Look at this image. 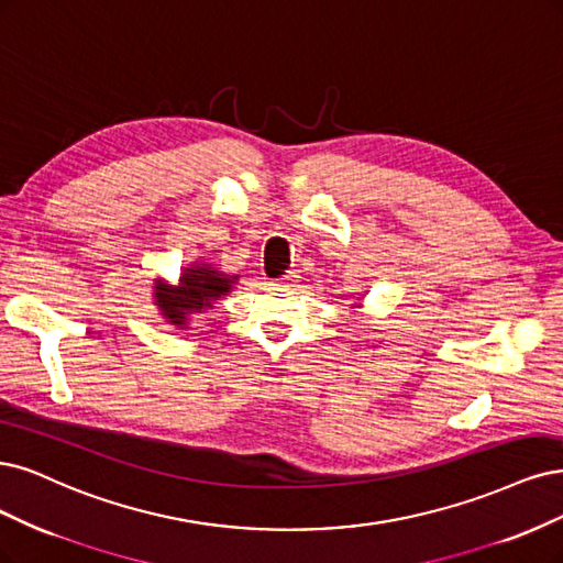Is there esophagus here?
<instances>
[{
    "instance_id": "obj_1",
    "label": "esophagus",
    "mask_w": 563,
    "mask_h": 563,
    "mask_svg": "<svg viewBox=\"0 0 563 563\" xmlns=\"http://www.w3.org/2000/svg\"><path fill=\"white\" fill-rule=\"evenodd\" d=\"M300 282V275L298 273H286L284 277H279L277 282H273L275 286H296Z\"/></svg>"
}]
</instances>
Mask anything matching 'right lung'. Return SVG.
Masks as SVG:
<instances>
[{
    "mask_svg": "<svg viewBox=\"0 0 563 563\" xmlns=\"http://www.w3.org/2000/svg\"><path fill=\"white\" fill-rule=\"evenodd\" d=\"M235 282V275H223L214 265L192 263L190 267H184L179 286H169L158 279L153 286V290H156L153 298H156L158 309L172 325L186 328L190 314L202 312V309L214 305V300L228 296Z\"/></svg>",
    "mask_w": 563,
    "mask_h": 563,
    "instance_id": "right-lung-1",
    "label": "right lung"
}]
</instances>
